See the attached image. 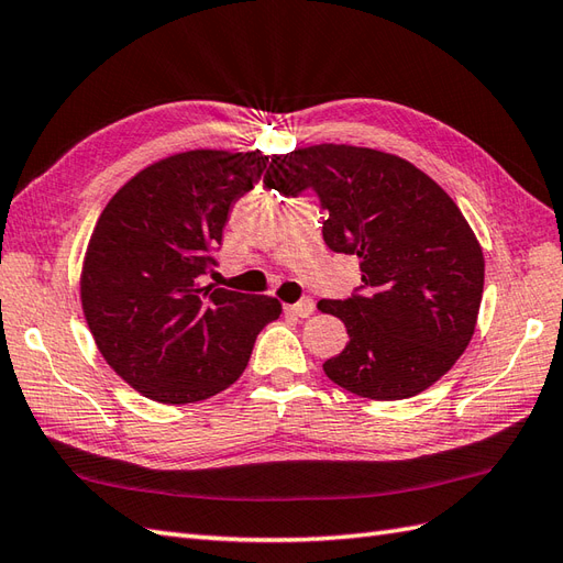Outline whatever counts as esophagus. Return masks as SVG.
<instances>
[{
  "instance_id": "1",
  "label": "esophagus",
  "mask_w": 563,
  "mask_h": 563,
  "mask_svg": "<svg viewBox=\"0 0 563 563\" xmlns=\"http://www.w3.org/2000/svg\"><path fill=\"white\" fill-rule=\"evenodd\" d=\"M287 311L295 313V317H299V319H307V317H311V313H313V299L311 297L299 299V302L287 307Z\"/></svg>"
}]
</instances>
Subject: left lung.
Here are the masks:
<instances>
[{"label":"left lung","mask_w":563,"mask_h":563,"mask_svg":"<svg viewBox=\"0 0 563 563\" xmlns=\"http://www.w3.org/2000/svg\"><path fill=\"white\" fill-rule=\"evenodd\" d=\"M264 185L317 194L325 246L360 258L357 290L319 302L350 335L325 376L372 400L439 382L473 338L485 290V258L451 196L396 155L333 143L273 155Z\"/></svg>","instance_id":"left-lung-1"}]
</instances>
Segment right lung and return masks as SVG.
I'll use <instances>...</instances> for the list:
<instances>
[{
	"label": "right lung",
	"instance_id": "obj_1",
	"mask_svg": "<svg viewBox=\"0 0 563 563\" xmlns=\"http://www.w3.org/2000/svg\"><path fill=\"white\" fill-rule=\"evenodd\" d=\"M266 165L258 153H179L141 169L100 213L84 313L104 362L146 398L185 405L225 390L280 317L278 299L201 285L232 206Z\"/></svg>",
	"mask_w": 563,
	"mask_h": 563
}]
</instances>
